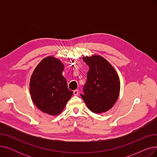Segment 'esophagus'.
Returning a JSON list of instances; mask_svg holds the SVG:
<instances>
[{"label":"esophagus","instance_id":"1","mask_svg":"<svg viewBox=\"0 0 157 157\" xmlns=\"http://www.w3.org/2000/svg\"><path fill=\"white\" fill-rule=\"evenodd\" d=\"M73 94H74V95H78L79 94V90H74Z\"/></svg>","mask_w":157,"mask_h":157}]
</instances>
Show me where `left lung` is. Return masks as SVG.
<instances>
[{
  "instance_id": "1",
  "label": "left lung",
  "mask_w": 157,
  "mask_h": 157,
  "mask_svg": "<svg viewBox=\"0 0 157 157\" xmlns=\"http://www.w3.org/2000/svg\"><path fill=\"white\" fill-rule=\"evenodd\" d=\"M89 66L86 82L81 95L90 111L95 113L105 112L117 102L120 93V81L113 66L98 55L83 56Z\"/></svg>"
}]
</instances>
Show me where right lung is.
Segmentation results:
<instances>
[{
    "instance_id": "obj_1",
    "label": "right lung",
    "mask_w": 157,
    "mask_h": 157,
    "mask_svg": "<svg viewBox=\"0 0 157 157\" xmlns=\"http://www.w3.org/2000/svg\"><path fill=\"white\" fill-rule=\"evenodd\" d=\"M63 69L60 60L48 56L39 63L32 74L30 82L32 100L44 113L59 114L73 94L62 76Z\"/></svg>"
}]
</instances>
